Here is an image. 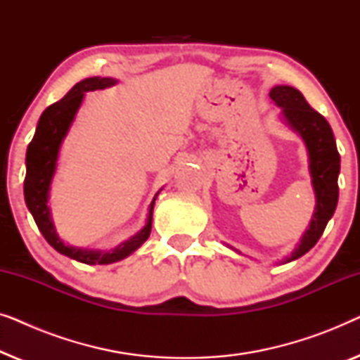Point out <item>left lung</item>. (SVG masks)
Wrapping results in <instances>:
<instances>
[{
  "mask_svg": "<svg viewBox=\"0 0 360 360\" xmlns=\"http://www.w3.org/2000/svg\"><path fill=\"white\" fill-rule=\"evenodd\" d=\"M269 96L282 108L285 120L303 137L307 144L309 174H311L314 195H316V210H314L311 224L292 257L288 259L290 262V260L302 257L318 243L328 221L334 214L339 198L338 176L341 169V157H339L336 139H334L329 122L308 105L297 88L274 86Z\"/></svg>",
  "mask_w": 360,
  "mask_h": 360,
  "instance_id": "obj_1",
  "label": "left lung"
}]
</instances>
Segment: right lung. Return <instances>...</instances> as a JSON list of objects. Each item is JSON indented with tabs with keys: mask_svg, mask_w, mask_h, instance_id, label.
Listing matches in <instances>:
<instances>
[{
	"mask_svg": "<svg viewBox=\"0 0 360 360\" xmlns=\"http://www.w3.org/2000/svg\"><path fill=\"white\" fill-rule=\"evenodd\" d=\"M115 78H100L93 77L86 80L78 82L60 101L53 103L42 112L41 120L37 122L36 134L32 141L29 142L26 152V179H24V200L29 211H31L34 221H36L39 231H41L44 238L49 244L52 245L57 252H60L67 257L75 259L83 264H112L117 260L127 257V255L134 252L137 248H141L149 238L152 229V210L157 195L154 196L150 203L149 218L144 229L134 238L121 244L120 248L112 250V252H93V250H82L65 245L60 239L57 238L56 228H53L51 213H49V190H51V181L56 172L58 149L65 137L68 127H70L75 112L82 105L83 95L86 91L101 90V88L115 85Z\"/></svg>",
	"mask_w": 360,
	"mask_h": 360,
	"instance_id": "add662e5",
	"label": "right lung"
}]
</instances>
